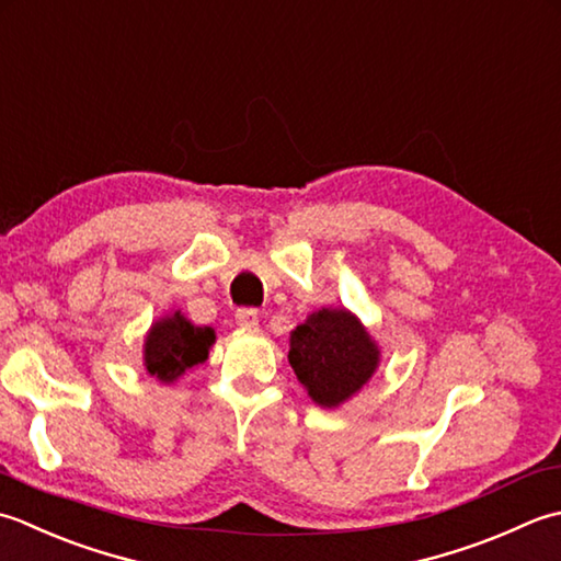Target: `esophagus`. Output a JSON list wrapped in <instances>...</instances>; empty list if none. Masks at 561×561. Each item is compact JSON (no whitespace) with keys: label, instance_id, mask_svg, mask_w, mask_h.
<instances>
[{"label":"esophagus","instance_id":"obj_1","mask_svg":"<svg viewBox=\"0 0 561 561\" xmlns=\"http://www.w3.org/2000/svg\"><path fill=\"white\" fill-rule=\"evenodd\" d=\"M234 319L242 329H256L259 327V312L254 310V307H242V310H237Z\"/></svg>","mask_w":561,"mask_h":561}]
</instances>
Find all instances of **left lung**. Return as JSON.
Masks as SVG:
<instances>
[{
	"label": "left lung",
	"mask_w": 561,
	"mask_h": 561,
	"mask_svg": "<svg viewBox=\"0 0 561 561\" xmlns=\"http://www.w3.org/2000/svg\"><path fill=\"white\" fill-rule=\"evenodd\" d=\"M380 346L346 307H322L290 331L288 360L297 380L322 409L356 397L380 368Z\"/></svg>",
	"instance_id": "1"
}]
</instances>
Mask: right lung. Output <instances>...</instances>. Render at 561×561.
Listing matches in <instances>:
<instances>
[{
  "label": "right lung",
  "instance_id": "add662e5",
  "mask_svg": "<svg viewBox=\"0 0 561 561\" xmlns=\"http://www.w3.org/2000/svg\"><path fill=\"white\" fill-rule=\"evenodd\" d=\"M215 344V329L193 324L181 310L159 317L147 331L142 344V365L147 375L162 385L176 382L193 365L208 360Z\"/></svg>",
  "mask_w": 561,
  "mask_h": 561
}]
</instances>
